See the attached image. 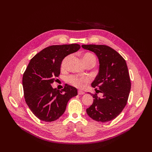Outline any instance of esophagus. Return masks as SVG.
I'll use <instances>...</instances> for the list:
<instances>
[{
    "mask_svg": "<svg viewBox=\"0 0 152 152\" xmlns=\"http://www.w3.org/2000/svg\"><path fill=\"white\" fill-rule=\"evenodd\" d=\"M85 94V93L84 92H83V91H78V94H79V95H83V94Z\"/></svg>",
    "mask_w": 152,
    "mask_h": 152,
    "instance_id": "obj_1",
    "label": "esophagus"
}]
</instances>
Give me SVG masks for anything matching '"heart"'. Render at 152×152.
<instances>
[{
	"label": "heart",
	"instance_id": "1",
	"mask_svg": "<svg viewBox=\"0 0 152 152\" xmlns=\"http://www.w3.org/2000/svg\"><path fill=\"white\" fill-rule=\"evenodd\" d=\"M72 56L71 55H68L65 58L63 59V61L61 64V70H65L67 67L68 63L70 61ZM82 59L85 63V65L87 64H92L93 66L95 65L96 62V58L94 55L90 53H86L82 55ZM68 81L70 84L78 88H82L84 87L88 82L87 78L85 77H79L77 75H71L68 78Z\"/></svg>",
	"mask_w": 152,
	"mask_h": 152
}]
</instances>
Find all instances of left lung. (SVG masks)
Returning <instances> with one entry per match:
<instances>
[{
    "label": "left lung",
    "mask_w": 152,
    "mask_h": 152,
    "mask_svg": "<svg viewBox=\"0 0 152 152\" xmlns=\"http://www.w3.org/2000/svg\"><path fill=\"white\" fill-rule=\"evenodd\" d=\"M84 49L91 50L98 56L99 72L91 86L96 92L102 94H92L94 101L87 108V115L93 120L106 122L115 118L127 102L131 90V80L126 62L116 50L105 45H82Z\"/></svg>",
    "instance_id": "1"
}]
</instances>
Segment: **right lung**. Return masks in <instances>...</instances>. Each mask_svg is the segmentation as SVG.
<instances>
[{"instance_id": "add662e5", "label": "right lung", "mask_w": 152, "mask_h": 152, "mask_svg": "<svg viewBox=\"0 0 152 152\" xmlns=\"http://www.w3.org/2000/svg\"><path fill=\"white\" fill-rule=\"evenodd\" d=\"M80 48L77 44L51 45L31 59L23 75V87L27 105L40 120H57L65 112L68 101L77 95L74 87L65 84L59 91L51 84L60 74L63 59Z\"/></svg>"}]
</instances>
